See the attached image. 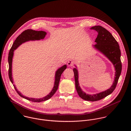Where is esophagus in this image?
I'll list each match as a JSON object with an SVG mask.
<instances>
[{"mask_svg": "<svg viewBox=\"0 0 131 131\" xmlns=\"http://www.w3.org/2000/svg\"><path fill=\"white\" fill-rule=\"evenodd\" d=\"M67 64L69 67H73V65L74 64V61L72 60H70L68 62Z\"/></svg>", "mask_w": 131, "mask_h": 131, "instance_id": "34e87169", "label": "esophagus"}]
</instances>
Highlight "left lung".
Wrapping results in <instances>:
<instances>
[{
	"instance_id": "1",
	"label": "left lung",
	"mask_w": 131,
	"mask_h": 131,
	"mask_svg": "<svg viewBox=\"0 0 131 131\" xmlns=\"http://www.w3.org/2000/svg\"><path fill=\"white\" fill-rule=\"evenodd\" d=\"M98 32L95 42L94 47L106 56L114 65L115 69V77L112 87L106 91L95 95H88L84 93L79 86L78 82V72L74 68L73 71L75 76V86L79 96L83 99L90 101L101 100L112 93L116 88L119 76L121 74L122 65L121 60V50L118 42L112 34L104 28L100 26H96L91 28Z\"/></svg>"
}]
</instances>
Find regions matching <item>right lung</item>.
Returning a JSON list of instances; mask_svg holds the SVG:
<instances>
[{
  "label": "right lung",
  "mask_w": 131,
  "mask_h": 131,
  "mask_svg": "<svg viewBox=\"0 0 131 131\" xmlns=\"http://www.w3.org/2000/svg\"><path fill=\"white\" fill-rule=\"evenodd\" d=\"M46 34V33L44 31H37L33 30L32 29H28L23 31L19 36L17 38L16 40H15L9 50V52L8 53V64H9L8 76L12 84L13 83V80L12 75V59H13V55H14V50L17 49V48L19 47V46L20 44H21L25 42L26 41H28L29 40H36L43 39L45 37ZM66 69H67V66L64 65L63 66H62V67L58 69V70L56 72V75H55L56 80L54 82V86L52 91L48 95H47L46 96L42 98L35 99V98H30L27 97H25L23 96L22 94H21V93L17 90L15 85H13V86L16 91H17V93L20 96L25 98L26 99H27L28 100H30L32 102H40L44 101L50 98L54 94L56 93L58 89L61 75Z\"/></svg>",
  "instance_id": "1"
}]
</instances>
